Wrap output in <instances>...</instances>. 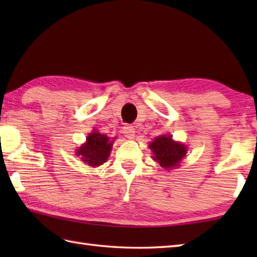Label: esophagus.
<instances>
[{
  "label": "esophagus",
  "mask_w": 257,
  "mask_h": 257,
  "mask_svg": "<svg viewBox=\"0 0 257 257\" xmlns=\"http://www.w3.org/2000/svg\"><path fill=\"white\" fill-rule=\"evenodd\" d=\"M122 133H123V135H124L125 137H127L128 139H134V138H135L136 132H135V128L133 127V125L125 124L124 127L122 128Z\"/></svg>",
  "instance_id": "obj_1"
}]
</instances>
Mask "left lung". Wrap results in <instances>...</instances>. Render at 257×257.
Here are the masks:
<instances>
[{
  "mask_svg": "<svg viewBox=\"0 0 257 257\" xmlns=\"http://www.w3.org/2000/svg\"><path fill=\"white\" fill-rule=\"evenodd\" d=\"M150 149L155 155V160L165 169L178 167L179 162L187 154V148L179 143H174L172 136H160L150 144Z\"/></svg>",
  "mask_w": 257,
  "mask_h": 257,
  "instance_id": "8db88e82",
  "label": "left lung"
}]
</instances>
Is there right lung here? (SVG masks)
I'll return each mask as SVG.
<instances>
[{
	"mask_svg": "<svg viewBox=\"0 0 257 257\" xmlns=\"http://www.w3.org/2000/svg\"><path fill=\"white\" fill-rule=\"evenodd\" d=\"M113 140H109L105 135L91 133L87 137V143L80 147L76 155L81 157V160L88 166L98 167L105 162L111 151Z\"/></svg>",
	"mask_w": 257,
	"mask_h": 257,
	"instance_id": "right-lung-1",
	"label": "right lung"
}]
</instances>
